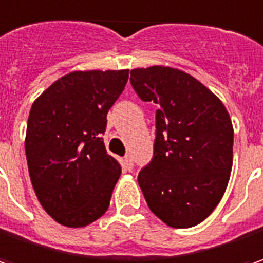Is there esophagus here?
Returning <instances> with one entry per match:
<instances>
[{"mask_svg":"<svg viewBox=\"0 0 263 263\" xmlns=\"http://www.w3.org/2000/svg\"><path fill=\"white\" fill-rule=\"evenodd\" d=\"M123 165H125V167H126L128 171H131L132 167H134V160H132L131 154H126V156H125V159H123Z\"/></svg>","mask_w":263,"mask_h":263,"instance_id":"esophagus-1","label":"esophagus"}]
</instances>
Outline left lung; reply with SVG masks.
<instances>
[{
  "label": "left lung",
  "mask_w": 263,
  "mask_h": 263,
  "mask_svg": "<svg viewBox=\"0 0 263 263\" xmlns=\"http://www.w3.org/2000/svg\"><path fill=\"white\" fill-rule=\"evenodd\" d=\"M131 85L143 101L157 104L153 157L138 174L145 201L169 227H194L228 185L234 143L230 115L212 91L178 69H134Z\"/></svg>",
  "instance_id": "8db88e82"
}]
</instances>
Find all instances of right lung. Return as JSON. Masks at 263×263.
Returning <instances> with one entry per match:
<instances>
[{
  "instance_id": "add662e5",
  "label": "right lung",
  "mask_w": 263,
  "mask_h": 263,
  "mask_svg": "<svg viewBox=\"0 0 263 263\" xmlns=\"http://www.w3.org/2000/svg\"><path fill=\"white\" fill-rule=\"evenodd\" d=\"M129 70L72 72L35 100L26 129V159L36 197L54 221L85 227L109 209L119 162L104 147L107 113Z\"/></svg>"
}]
</instances>
